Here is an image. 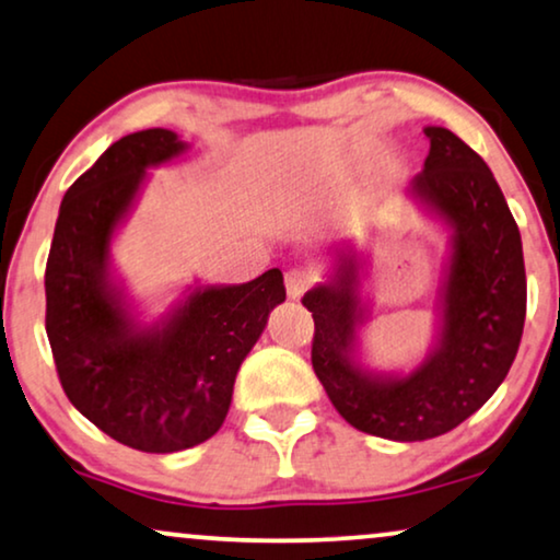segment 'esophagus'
I'll return each instance as SVG.
<instances>
[{"label": "esophagus", "mask_w": 560, "mask_h": 560, "mask_svg": "<svg viewBox=\"0 0 560 560\" xmlns=\"http://www.w3.org/2000/svg\"><path fill=\"white\" fill-rule=\"evenodd\" d=\"M312 281H315V276L310 271H304V268H292V271H287V279H284L287 294L292 296V300H300V296L312 287Z\"/></svg>", "instance_id": "esophagus-1"}]
</instances>
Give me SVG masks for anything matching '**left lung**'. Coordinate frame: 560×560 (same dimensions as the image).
I'll return each mask as SVG.
<instances>
[{
  "label": "left lung",
  "instance_id": "obj_1",
  "mask_svg": "<svg viewBox=\"0 0 560 560\" xmlns=\"http://www.w3.org/2000/svg\"><path fill=\"white\" fill-rule=\"evenodd\" d=\"M424 136L430 153L407 194L451 233L430 353L412 371L361 361L369 258L353 243L332 250L327 279L302 300L315 317L312 369L332 407L397 443L443 435L487 405L517 355L527 304L523 241L494 174L451 130L430 125Z\"/></svg>",
  "mask_w": 560,
  "mask_h": 560
}]
</instances>
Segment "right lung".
<instances>
[{
	"mask_svg": "<svg viewBox=\"0 0 560 560\" xmlns=\"http://www.w3.org/2000/svg\"><path fill=\"white\" fill-rule=\"evenodd\" d=\"M189 151L174 130L130 132L66 191L46 266V332L71 405L117 443L176 453L225 422L237 369L273 307L287 300L279 268L248 284L202 287L153 323L112 271V241L130 218L148 168Z\"/></svg>",
	"mask_w": 560,
	"mask_h": 560,
	"instance_id": "add662e5",
	"label": "right lung"
}]
</instances>
